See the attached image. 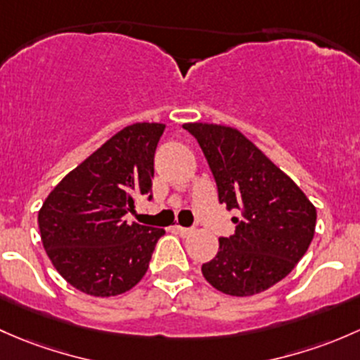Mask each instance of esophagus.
Segmentation results:
<instances>
[{"mask_svg": "<svg viewBox=\"0 0 360 360\" xmlns=\"http://www.w3.org/2000/svg\"><path fill=\"white\" fill-rule=\"evenodd\" d=\"M173 231H175L176 234L181 236V237H187V236H191V234H192V229L180 227V225H175V227H173Z\"/></svg>", "mask_w": 360, "mask_h": 360, "instance_id": "obj_1", "label": "esophagus"}]
</instances>
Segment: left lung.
<instances>
[{"mask_svg": "<svg viewBox=\"0 0 360 360\" xmlns=\"http://www.w3.org/2000/svg\"><path fill=\"white\" fill-rule=\"evenodd\" d=\"M202 149L218 199L234 217L236 232L218 239V253L201 266L214 290L251 296L283 281L302 260L316 232L317 211L302 188L248 140L224 124L185 123Z\"/></svg>", "mask_w": 360, "mask_h": 360, "instance_id": "8db88e82", "label": "left lung"}]
</instances>
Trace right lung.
<instances>
[{
	"mask_svg": "<svg viewBox=\"0 0 360 360\" xmlns=\"http://www.w3.org/2000/svg\"><path fill=\"white\" fill-rule=\"evenodd\" d=\"M166 126L135 123L110 136L48 194L38 213L57 272L91 296L131 290L149 269L165 229L128 224L140 195L153 198L154 153Z\"/></svg>",
	"mask_w": 360,
	"mask_h": 360,
	"instance_id": "1",
	"label": "right lung"
}]
</instances>
